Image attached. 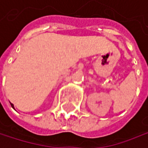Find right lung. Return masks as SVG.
<instances>
[{
    "label": "right lung",
    "instance_id": "obj_1",
    "mask_svg": "<svg viewBox=\"0 0 148 148\" xmlns=\"http://www.w3.org/2000/svg\"><path fill=\"white\" fill-rule=\"evenodd\" d=\"M10 104H11V107H12V108H14V105H13V104H12V103H10Z\"/></svg>",
    "mask_w": 148,
    "mask_h": 148
}]
</instances>
